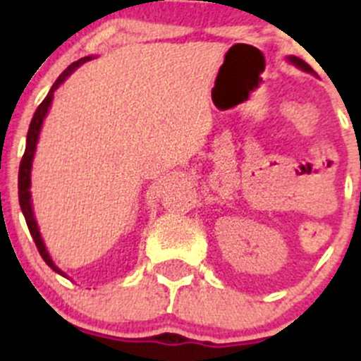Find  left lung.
I'll return each mask as SVG.
<instances>
[{"instance_id": "1", "label": "left lung", "mask_w": 361, "mask_h": 361, "mask_svg": "<svg viewBox=\"0 0 361 361\" xmlns=\"http://www.w3.org/2000/svg\"><path fill=\"white\" fill-rule=\"evenodd\" d=\"M290 63L292 64H295V66L297 68H300V69H304V71H309V73H312V68L309 66L307 63H305V61H302V59H298V57H290Z\"/></svg>"}]
</instances>
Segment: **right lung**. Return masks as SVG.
<instances>
[{
    "mask_svg": "<svg viewBox=\"0 0 361 361\" xmlns=\"http://www.w3.org/2000/svg\"><path fill=\"white\" fill-rule=\"evenodd\" d=\"M89 59H90V57H83V59H80V61H76V63L69 64V66L64 69L63 73H61L59 78L56 80V83L52 85V89L49 90L47 97L42 101V104L38 106V110L35 111L31 123H29L27 140H25V152L23 155V160H20V167H19V204H20V209H23V213H24L25 224H27L29 232H31V235H32V241H35L36 248H38L39 255H42V258L45 260V264L49 265V267H52L56 272H59L61 276H66V274H64V272L61 271L59 267H56V264H54L52 258H50L49 251H47L45 245H43V239H42V234H39V231H38V225H36L35 213H32L31 192H29V187H31V166H32V157H35L36 143H38L39 130H42L43 118L47 116V111H49L50 104H52L54 90H56L57 87H59L61 83H63L64 80H66L68 76L71 75V73L75 71L76 68L82 66V64L87 63Z\"/></svg>",
    "mask_w": 361,
    "mask_h": 361,
    "instance_id": "add662e5",
    "label": "right lung"
}]
</instances>
